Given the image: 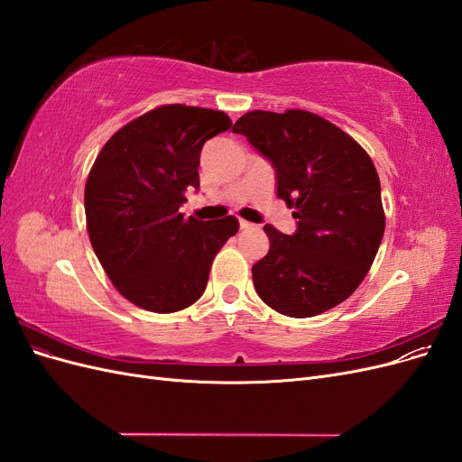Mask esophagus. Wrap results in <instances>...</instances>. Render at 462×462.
I'll list each match as a JSON object with an SVG mask.
<instances>
[{
	"label": "esophagus",
	"mask_w": 462,
	"mask_h": 462,
	"mask_svg": "<svg viewBox=\"0 0 462 462\" xmlns=\"http://www.w3.org/2000/svg\"><path fill=\"white\" fill-rule=\"evenodd\" d=\"M239 226H241V229H243V231H246V229H254V223L245 221V219H241V221H239Z\"/></svg>",
	"instance_id": "esophagus-1"
}]
</instances>
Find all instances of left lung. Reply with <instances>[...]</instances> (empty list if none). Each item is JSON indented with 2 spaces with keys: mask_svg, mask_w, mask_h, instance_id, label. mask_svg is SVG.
<instances>
[{
  "mask_svg": "<svg viewBox=\"0 0 462 462\" xmlns=\"http://www.w3.org/2000/svg\"><path fill=\"white\" fill-rule=\"evenodd\" d=\"M233 131L273 163L277 197L299 219L295 235L263 227L270 253L253 265L260 299L291 318L341 304L366 277L385 231L372 158L337 125L304 109L248 111Z\"/></svg>",
  "mask_w": 462,
  "mask_h": 462,
  "instance_id": "obj_1",
  "label": "left lung"
}]
</instances>
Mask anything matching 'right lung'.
I'll use <instances>...</instances> for the list:
<instances>
[{
    "mask_svg": "<svg viewBox=\"0 0 462 462\" xmlns=\"http://www.w3.org/2000/svg\"><path fill=\"white\" fill-rule=\"evenodd\" d=\"M231 127L223 111L167 104L121 127L97 153L85 187L94 253L121 295L158 314L197 302L239 219L185 217V192L200 187L208 138Z\"/></svg>",
    "mask_w": 462,
    "mask_h": 462,
    "instance_id": "obj_1",
    "label": "right lung"
}]
</instances>
